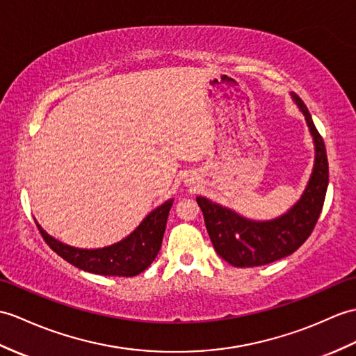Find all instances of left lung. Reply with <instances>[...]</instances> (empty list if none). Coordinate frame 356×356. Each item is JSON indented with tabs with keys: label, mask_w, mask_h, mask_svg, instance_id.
I'll list each match as a JSON object with an SVG mask.
<instances>
[{
	"label": "left lung",
	"mask_w": 356,
	"mask_h": 356,
	"mask_svg": "<svg viewBox=\"0 0 356 356\" xmlns=\"http://www.w3.org/2000/svg\"><path fill=\"white\" fill-rule=\"evenodd\" d=\"M293 102L305 115L314 140V168L303 194L291 209L267 221H256L198 195L213 249L234 267H258L282 259L307 241L323 208L329 184V167L323 138L320 136L308 107L291 92Z\"/></svg>",
	"instance_id": "1"
}]
</instances>
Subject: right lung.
Masks as SVG:
<instances>
[{"label": "right lung", "instance_id": "1", "mask_svg": "<svg viewBox=\"0 0 356 356\" xmlns=\"http://www.w3.org/2000/svg\"><path fill=\"white\" fill-rule=\"evenodd\" d=\"M171 206L172 198L148 213L130 235L102 249H79L63 244L48 235L39 222L36 225L51 250L74 267L102 276L131 277L143 273L158 256Z\"/></svg>", "mask_w": 356, "mask_h": 356}]
</instances>
